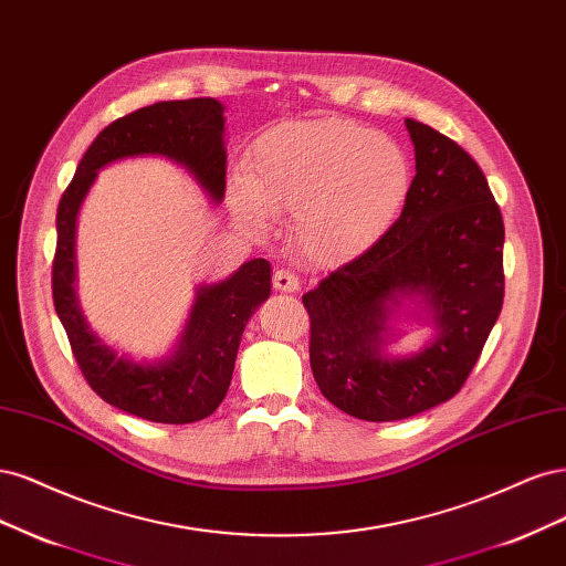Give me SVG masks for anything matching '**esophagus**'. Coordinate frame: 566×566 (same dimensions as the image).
<instances>
[{"mask_svg": "<svg viewBox=\"0 0 566 566\" xmlns=\"http://www.w3.org/2000/svg\"><path fill=\"white\" fill-rule=\"evenodd\" d=\"M272 286L277 291H284V294H296L301 289V280L291 270H277L275 275H272Z\"/></svg>", "mask_w": 566, "mask_h": 566, "instance_id": "1", "label": "esophagus"}]
</instances>
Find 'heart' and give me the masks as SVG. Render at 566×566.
I'll return each mask as SVG.
<instances>
[{"instance_id":"1","label":"heart","mask_w":566,"mask_h":566,"mask_svg":"<svg viewBox=\"0 0 566 566\" xmlns=\"http://www.w3.org/2000/svg\"><path fill=\"white\" fill-rule=\"evenodd\" d=\"M251 176L232 184L247 230L294 213L291 242L310 263L334 268L374 249L411 188L405 150L348 119H298L265 132L249 157Z\"/></svg>"}]
</instances>
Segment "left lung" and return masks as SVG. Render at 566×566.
<instances>
[{
    "instance_id": "obj_1",
    "label": "left lung",
    "mask_w": 566,
    "mask_h": 566,
    "mask_svg": "<svg viewBox=\"0 0 566 566\" xmlns=\"http://www.w3.org/2000/svg\"><path fill=\"white\" fill-rule=\"evenodd\" d=\"M416 176L402 213L364 256L303 305L322 395L361 421H399L463 388L503 307V216L478 161L432 126L405 119ZM405 297L431 313L436 340L411 358L381 353Z\"/></svg>"
}]
</instances>
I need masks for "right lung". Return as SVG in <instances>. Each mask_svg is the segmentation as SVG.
<instances>
[{
	"mask_svg": "<svg viewBox=\"0 0 566 566\" xmlns=\"http://www.w3.org/2000/svg\"><path fill=\"white\" fill-rule=\"evenodd\" d=\"M223 105L216 98L161 101L115 119L82 157L56 213V256L51 268L53 305L80 371L101 399L153 423H195L211 416L230 388L242 332L270 296V263L253 259L228 280L199 286L186 332L171 357H119L88 329L75 294V226L84 197L105 164L161 155L192 174L213 202L226 195Z\"/></svg>",
	"mask_w": 566,
	"mask_h": 566,
	"instance_id": "obj_1",
	"label": "right lung"
}]
</instances>
